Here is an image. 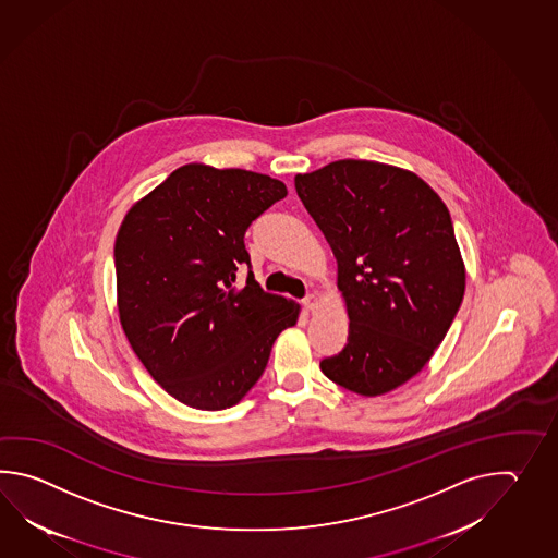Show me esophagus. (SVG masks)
Masks as SVG:
<instances>
[{
	"label": "esophagus",
	"mask_w": 558,
	"mask_h": 558,
	"mask_svg": "<svg viewBox=\"0 0 558 558\" xmlns=\"http://www.w3.org/2000/svg\"><path fill=\"white\" fill-rule=\"evenodd\" d=\"M303 307L307 308V311H315V308L319 307V296H305V299H303Z\"/></svg>",
	"instance_id": "obj_1"
}]
</instances>
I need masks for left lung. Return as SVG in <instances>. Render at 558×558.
<instances>
[{"label":"left lung","instance_id":"1","mask_svg":"<svg viewBox=\"0 0 558 558\" xmlns=\"http://www.w3.org/2000/svg\"><path fill=\"white\" fill-rule=\"evenodd\" d=\"M299 199L337 259L349 337L320 371L379 397L413 379L463 303L464 263L451 214L413 171L341 159L295 175Z\"/></svg>","mask_w":558,"mask_h":558}]
</instances>
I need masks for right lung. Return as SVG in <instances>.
<instances>
[{"label":"right lung","mask_w":558,"mask_h":558,"mask_svg":"<svg viewBox=\"0 0 558 558\" xmlns=\"http://www.w3.org/2000/svg\"><path fill=\"white\" fill-rule=\"evenodd\" d=\"M279 179L203 163L179 167L131 205L116 238L118 311L143 367L179 403L238 404L259 380L279 332L301 307L265 293L250 265L247 227L283 199Z\"/></svg>","instance_id":"right-lung-1"}]
</instances>
